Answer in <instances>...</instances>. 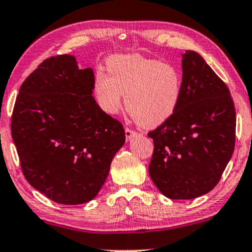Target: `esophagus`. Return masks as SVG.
<instances>
[{
	"mask_svg": "<svg viewBox=\"0 0 252 252\" xmlns=\"http://www.w3.org/2000/svg\"><path fill=\"white\" fill-rule=\"evenodd\" d=\"M135 134H137V132L133 131V129H131V128H126V129H125V135H126L127 140H129V139H132V137H134Z\"/></svg>",
	"mask_w": 252,
	"mask_h": 252,
	"instance_id": "1",
	"label": "esophagus"
}]
</instances>
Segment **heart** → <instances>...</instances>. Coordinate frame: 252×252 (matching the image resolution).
Listing matches in <instances>:
<instances>
[{"label":"heart","mask_w":252,"mask_h":252,"mask_svg":"<svg viewBox=\"0 0 252 252\" xmlns=\"http://www.w3.org/2000/svg\"><path fill=\"white\" fill-rule=\"evenodd\" d=\"M107 72L99 70L93 84L94 96L103 112L117 114L125 106L138 125L156 127L172 117L183 93L177 68L141 55H113L106 61Z\"/></svg>","instance_id":"1"}]
</instances>
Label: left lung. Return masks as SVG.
Masks as SVG:
<instances>
[{
    "label": "left lung",
    "mask_w": 252,
    "mask_h": 252,
    "mask_svg": "<svg viewBox=\"0 0 252 252\" xmlns=\"http://www.w3.org/2000/svg\"><path fill=\"white\" fill-rule=\"evenodd\" d=\"M183 93L172 117L149 132V173L170 199H193L218 184L231 159L236 111L227 86L198 53L183 55Z\"/></svg>",
    "instance_id": "obj_1"
}]
</instances>
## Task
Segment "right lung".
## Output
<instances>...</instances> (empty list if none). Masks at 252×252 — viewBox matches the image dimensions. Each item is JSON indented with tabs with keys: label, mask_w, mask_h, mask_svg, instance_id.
<instances>
[{
	"label": "right lung",
	"mask_w": 252,
	"mask_h": 252,
	"mask_svg": "<svg viewBox=\"0 0 252 252\" xmlns=\"http://www.w3.org/2000/svg\"><path fill=\"white\" fill-rule=\"evenodd\" d=\"M94 73L72 55L44 60L21 85L11 137L27 182L53 202L78 205L96 196L125 144L119 120L92 96Z\"/></svg>",
	"instance_id": "1"
}]
</instances>
